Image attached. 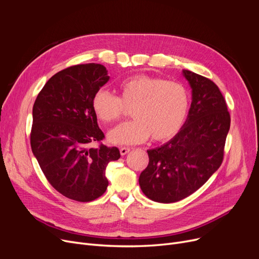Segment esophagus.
I'll return each mask as SVG.
<instances>
[{
  "label": "esophagus",
  "instance_id": "1",
  "mask_svg": "<svg viewBox=\"0 0 259 259\" xmlns=\"http://www.w3.org/2000/svg\"><path fill=\"white\" fill-rule=\"evenodd\" d=\"M130 150H131V149L128 148V147H120V148H119L120 155H126Z\"/></svg>",
  "mask_w": 259,
  "mask_h": 259
}]
</instances>
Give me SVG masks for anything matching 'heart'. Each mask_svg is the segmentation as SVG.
Segmentation results:
<instances>
[{"label": "heart", "mask_w": 259, "mask_h": 259, "mask_svg": "<svg viewBox=\"0 0 259 259\" xmlns=\"http://www.w3.org/2000/svg\"><path fill=\"white\" fill-rule=\"evenodd\" d=\"M126 108H132L134 118L109 132V142L134 145L150 135L155 141H165L182 127L189 109V93L179 81L137 74L121 81L119 98L104 89L92 98L95 115L106 124L120 118Z\"/></svg>", "instance_id": "heart-1"}]
</instances>
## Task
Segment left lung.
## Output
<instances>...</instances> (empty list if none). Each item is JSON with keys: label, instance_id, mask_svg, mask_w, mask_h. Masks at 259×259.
<instances>
[{"label": "left lung", "instance_id": "left-lung-1", "mask_svg": "<svg viewBox=\"0 0 259 259\" xmlns=\"http://www.w3.org/2000/svg\"><path fill=\"white\" fill-rule=\"evenodd\" d=\"M192 88L184 126L160 147L148 150L149 164L140 175L144 194L170 203L194 193L222 165L231 117L224 95L211 79L183 71Z\"/></svg>", "mask_w": 259, "mask_h": 259}]
</instances>
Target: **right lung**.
<instances>
[{
    "instance_id": "right-lung-1",
    "label": "right lung",
    "mask_w": 259,
    "mask_h": 259,
    "mask_svg": "<svg viewBox=\"0 0 259 259\" xmlns=\"http://www.w3.org/2000/svg\"><path fill=\"white\" fill-rule=\"evenodd\" d=\"M109 80L106 67L81 64L51 76L32 109L30 145L49 184L67 198L87 202L108 187L106 167L120 157L107 147L92 109L94 93ZM100 143L90 148L91 142Z\"/></svg>"
}]
</instances>
